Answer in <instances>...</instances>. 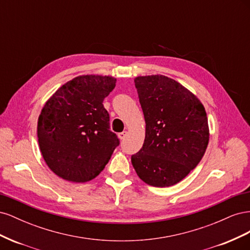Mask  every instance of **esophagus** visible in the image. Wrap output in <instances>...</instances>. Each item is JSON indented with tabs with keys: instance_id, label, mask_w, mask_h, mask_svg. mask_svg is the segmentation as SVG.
Masks as SVG:
<instances>
[{
	"instance_id": "obj_1",
	"label": "esophagus",
	"mask_w": 250,
	"mask_h": 250,
	"mask_svg": "<svg viewBox=\"0 0 250 250\" xmlns=\"http://www.w3.org/2000/svg\"><path fill=\"white\" fill-rule=\"evenodd\" d=\"M127 135V131H123V132H120V133H118V138L120 139V140H124L125 139V137Z\"/></svg>"
}]
</instances>
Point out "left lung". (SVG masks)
Here are the masks:
<instances>
[{"mask_svg":"<svg viewBox=\"0 0 250 250\" xmlns=\"http://www.w3.org/2000/svg\"><path fill=\"white\" fill-rule=\"evenodd\" d=\"M145 118L143 147L131 156L138 176L157 188L178 184L199 164L209 140L203 104L164 75L134 78Z\"/></svg>","mask_w":250,"mask_h":250,"instance_id":"obj_1","label":"left lung"}]
</instances>
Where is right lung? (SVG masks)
I'll use <instances>...</instances> for the list:
<instances>
[{
  "label": "right lung",
  "instance_id": "add662e5",
  "mask_svg": "<svg viewBox=\"0 0 250 250\" xmlns=\"http://www.w3.org/2000/svg\"><path fill=\"white\" fill-rule=\"evenodd\" d=\"M117 79L81 75L53 94L37 121L42 155L52 172L72 183H86L99 175L119 146L109 130L103 100Z\"/></svg>",
  "mask_w": 250,
  "mask_h": 250
}]
</instances>
